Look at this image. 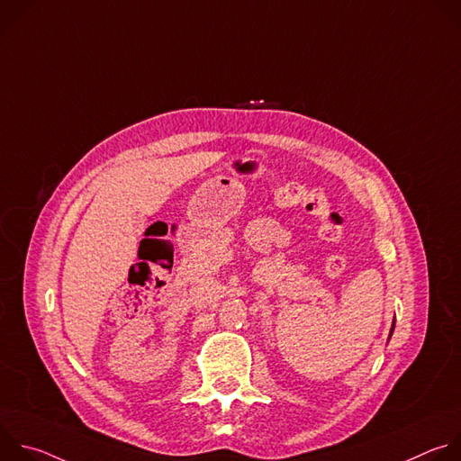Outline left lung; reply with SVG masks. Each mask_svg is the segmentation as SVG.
I'll use <instances>...</instances> for the list:
<instances>
[{
    "label": "left lung",
    "instance_id": "left-lung-1",
    "mask_svg": "<svg viewBox=\"0 0 461 461\" xmlns=\"http://www.w3.org/2000/svg\"><path fill=\"white\" fill-rule=\"evenodd\" d=\"M392 334H393V322H392V328H390V334H388V339L392 338Z\"/></svg>",
    "mask_w": 461,
    "mask_h": 461
}]
</instances>
